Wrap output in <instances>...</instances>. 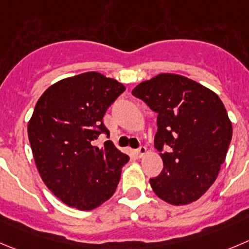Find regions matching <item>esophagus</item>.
<instances>
[{
	"mask_svg": "<svg viewBox=\"0 0 249 249\" xmlns=\"http://www.w3.org/2000/svg\"><path fill=\"white\" fill-rule=\"evenodd\" d=\"M136 153H137V155H138V158H143L146 153V148L144 145H141L138 149H137Z\"/></svg>",
	"mask_w": 249,
	"mask_h": 249,
	"instance_id": "1",
	"label": "esophagus"
}]
</instances>
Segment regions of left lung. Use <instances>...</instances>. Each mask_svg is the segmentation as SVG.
<instances>
[{"instance_id":"left-lung-1","label":"left lung","mask_w":249,"mask_h":249,"mask_svg":"<svg viewBox=\"0 0 249 249\" xmlns=\"http://www.w3.org/2000/svg\"><path fill=\"white\" fill-rule=\"evenodd\" d=\"M132 94L158 113L154 145L164 169L150 178L153 191L174 205L199 199L216 179L232 138L222 101L199 83L170 73L141 83Z\"/></svg>"}]
</instances>
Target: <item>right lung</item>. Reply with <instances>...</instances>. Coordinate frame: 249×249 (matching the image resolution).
<instances>
[{
  "mask_svg": "<svg viewBox=\"0 0 249 249\" xmlns=\"http://www.w3.org/2000/svg\"><path fill=\"white\" fill-rule=\"evenodd\" d=\"M117 80L98 72L60 80L40 96L28 124L37 171L47 188L68 207L91 210L112 197L121 167L129 158L111 141L103 117L124 91Z\"/></svg>",
  "mask_w": 249,
  "mask_h": 249,
  "instance_id": "add662e5",
  "label": "right lung"
}]
</instances>
